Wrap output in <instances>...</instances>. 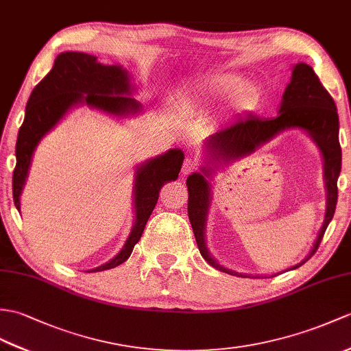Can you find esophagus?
<instances>
[{
  "mask_svg": "<svg viewBox=\"0 0 351 351\" xmlns=\"http://www.w3.org/2000/svg\"><path fill=\"white\" fill-rule=\"evenodd\" d=\"M195 169H197V162H195L193 158H185L184 165H182V175L184 176L190 175L191 172H194Z\"/></svg>",
  "mask_w": 351,
  "mask_h": 351,
  "instance_id": "obj_1",
  "label": "esophagus"
}]
</instances>
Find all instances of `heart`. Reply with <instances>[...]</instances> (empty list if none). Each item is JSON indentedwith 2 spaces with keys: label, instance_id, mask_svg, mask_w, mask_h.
<instances>
[{
  "label": "heart",
  "instance_id": "b5f03b06",
  "mask_svg": "<svg viewBox=\"0 0 351 351\" xmlns=\"http://www.w3.org/2000/svg\"><path fill=\"white\" fill-rule=\"evenodd\" d=\"M230 97L233 108L245 109L258 97V86L233 73H214L195 80L182 93L184 103L214 101Z\"/></svg>",
  "mask_w": 351,
  "mask_h": 351
}]
</instances>
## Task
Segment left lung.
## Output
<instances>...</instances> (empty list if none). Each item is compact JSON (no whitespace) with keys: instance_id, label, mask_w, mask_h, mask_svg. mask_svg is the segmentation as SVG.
Listing matches in <instances>:
<instances>
[{"instance_id":"obj_1","label":"left lung","mask_w":351,"mask_h":351,"mask_svg":"<svg viewBox=\"0 0 351 351\" xmlns=\"http://www.w3.org/2000/svg\"><path fill=\"white\" fill-rule=\"evenodd\" d=\"M302 130L319 148L323 158V178L326 189V213L323 224L308 256L286 271L304 265L319 248L323 234L335 214L338 200V178L341 173V146H339V119L335 101L322 85L313 67L305 62H298L291 67L290 84L282 94L276 118H257L254 115L238 117L232 124L219 128L203 143V165L200 172L186 178L189 186V218L195 236V242L202 257L215 269L242 278H260L266 275H248L232 271L219 265L210 254L205 230L208 214L213 203V175L217 170L230 166L232 162L250 156L260 146L267 143L276 134L286 130ZM282 271V272H286ZM278 272V274H282ZM276 275V274H274ZM271 275V276H274Z\"/></svg>"}]
</instances>
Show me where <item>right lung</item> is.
<instances>
[{
  "mask_svg": "<svg viewBox=\"0 0 351 351\" xmlns=\"http://www.w3.org/2000/svg\"><path fill=\"white\" fill-rule=\"evenodd\" d=\"M133 91L130 73L122 65L99 62L97 56L84 52L69 51L56 56L52 70L32 89L25 108V119L19 128L13 172L16 209L21 210V194L29 173L32 156L42 138L60 124L71 109L82 104L118 119L138 115L142 104L133 99ZM184 152L173 148L136 166L132 232L115 257L88 272L117 267L132 256L157 205L161 185L178 179Z\"/></svg>",
  "mask_w": 351,
  "mask_h": 351,
  "instance_id": "add662e5",
  "label": "right lung"
}]
</instances>
